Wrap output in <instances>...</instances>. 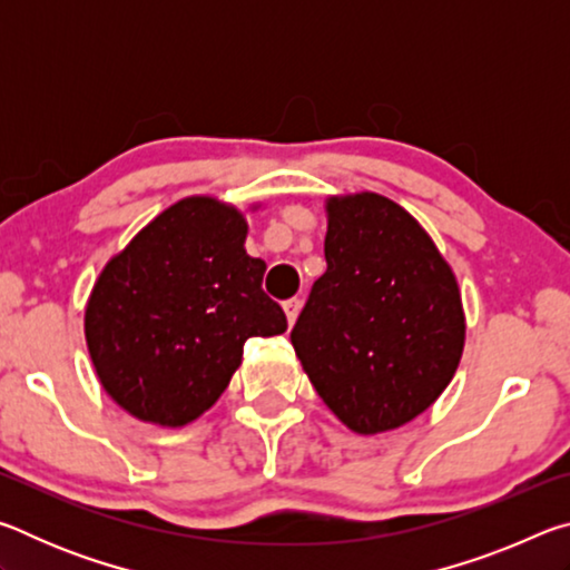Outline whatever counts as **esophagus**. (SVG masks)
I'll list each match as a JSON object with an SVG mask.
<instances>
[{
  "label": "esophagus",
  "instance_id": "1",
  "mask_svg": "<svg viewBox=\"0 0 570 570\" xmlns=\"http://www.w3.org/2000/svg\"><path fill=\"white\" fill-rule=\"evenodd\" d=\"M298 308H302V302H298V298H288V302H284V312H286V322H288V326H292V324L296 322Z\"/></svg>",
  "mask_w": 570,
  "mask_h": 570
}]
</instances>
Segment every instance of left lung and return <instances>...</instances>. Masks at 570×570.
I'll list each match as a JSON object with an SVG mask.
<instances>
[{
    "label": "left lung",
    "instance_id": "1",
    "mask_svg": "<svg viewBox=\"0 0 570 570\" xmlns=\"http://www.w3.org/2000/svg\"><path fill=\"white\" fill-rule=\"evenodd\" d=\"M326 272L292 330L326 407L360 435L422 414L465 344L460 288L407 210L377 193L326 200Z\"/></svg>",
    "mask_w": 570,
    "mask_h": 570
}]
</instances>
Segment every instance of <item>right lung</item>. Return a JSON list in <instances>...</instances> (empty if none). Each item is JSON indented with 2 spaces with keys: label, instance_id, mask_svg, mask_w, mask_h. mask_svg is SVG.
<instances>
[{
  "label": "right lung",
  "instance_id": "right-lung-1",
  "mask_svg": "<svg viewBox=\"0 0 570 570\" xmlns=\"http://www.w3.org/2000/svg\"><path fill=\"white\" fill-rule=\"evenodd\" d=\"M246 218L193 196L163 210L92 286L85 340L105 392L163 428L200 417L228 387L250 336L286 332L244 248Z\"/></svg>",
  "mask_w": 570,
  "mask_h": 570
}]
</instances>
